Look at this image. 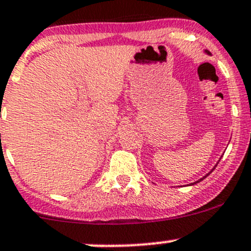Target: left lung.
Segmentation results:
<instances>
[{
    "instance_id": "1",
    "label": "left lung",
    "mask_w": 251,
    "mask_h": 251,
    "mask_svg": "<svg viewBox=\"0 0 251 251\" xmlns=\"http://www.w3.org/2000/svg\"><path fill=\"white\" fill-rule=\"evenodd\" d=\"M204 52H205V53H206V54H207V55H211V53H210V52H209V50H204ZM219 161H220V160H219ZM217 164H219V163H217ZM214 169H215V168H214ZM214 169H212V170H214ZM212 170H211V171H212ZM211 171H210V173H211ZM210 173H209V174H210ZM209 174H207V175H205V176H204V177H201V179H198V181H197V182H193V183H191V184H189V186H192V184H196V183H199V182H201V181H203V179L205 178V177H207V176H209Z\"/></svg>"
}]
</instances>
